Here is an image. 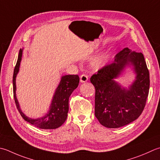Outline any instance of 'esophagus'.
Returning a JSON list of instances; mask_svg holds the SVG:
<instances>
[{
	"label": "esophagus",
	"instance_id": "34e87169",
	"mask_svg": "<svg viewBox=\"0 0 160 160\" xmlns=\"http://www.w3.org/2000/svg\"><path fill=\"white\" fill-rule=\"evenodd\" d=\"M87 81H88V76H87V75H84L82 74L80 76V82H86Z\"/></svg>",
	"mask_w": 160,
	"mask_h": 160
}]
</instances>
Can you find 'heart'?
<instances>
[{
    "mask_svg": "<svg viewBox=\"0 0 160 160\" xmlns=\"http://www.w3.org/2000/svg\"><path fill=\"white\" fill-rule=\"evenodd\" d=\"M109 59V55L108 52L102 53V54L97 56L96 58L93 59L92 62V67L94 69L98 70L107 64Z\"/></svg>",
    "mask_w": 160,
    "mask_h": 160,
    "instance_id": "b5f03b06",
    "label": "heart"
}]
</instances>
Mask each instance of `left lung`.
<instances>
[{"mask_svg": "<svg viewBox=\"0 0 160 160\" xmlns=\"http://www.w3.org/2000/svg\"><path fill=\"white\" fill-rule=\"evenodd\" d=\"M128 66L133 67L136 79L127 88L115 79ZM90 81L96 89L95 116L103 126H124L142 113L148 96L150 77L142 52L123 48L115 56L113 63L100 69Z\"/></svg>", "mask_w": 160, "mask_h": 160, "instance_id": "obj_1", "label": "left lung"}]
</instances>
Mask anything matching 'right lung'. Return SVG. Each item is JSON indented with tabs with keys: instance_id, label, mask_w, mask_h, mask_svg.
Here are the masks:
<instances>
[{
	"instance_id": "right-lung-1",
	"label": "right lung",
	"mask_w": 160,
	"mask_h": 160,
	"mask_svg": "<svg viewBox=\"0 0 160 160\" xmlns=\"http://www.w3.org/2000/svg\"><path fill=\"white\" fill-rule=\"evenodd\" d=\"M23 51V48L20 49L13 74V92L16 105L21 117L28 123L41 129H56L60 127L67 120L68 112V99L71 93L79 84V76L78 75H65L62 76L60 82L52 96L51 105L46 114L42 117L37 118L28 117L21 111L16 94V90H17L16 78L19 71Z\"/></svg>"
}]
</instances>
